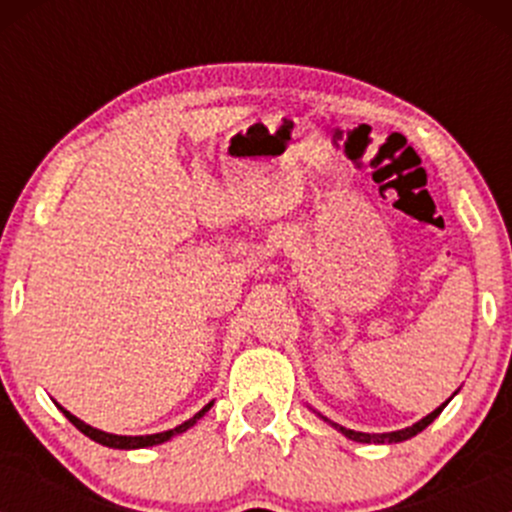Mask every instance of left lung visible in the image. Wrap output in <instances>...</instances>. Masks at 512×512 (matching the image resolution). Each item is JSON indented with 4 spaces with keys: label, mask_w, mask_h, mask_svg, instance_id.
<instances>
[{
    "label": "left lung",
    "mask_w": 512,
    "mask_h": 512,
    "mask_svg": "<svg viewBox=\"0 0 512 512\" xmlns=\"http://www.w3.org/2000/svg\"><path fill=\"white\" fill-rule=\"evenodd\" d=\"M448 401H451V399H448ZM448 401H446V404H448ZM446 404H441L436 411H431L428 416H423L421 421L414 423V426L401 428V431H391V433H361V431H352V428L339 426V423H332V421H329V423H332L337 431H342L344 436L352 438V441H359V443H401V441H409V438H414L416 433H421L423 428L428 426V423H433V418L441 414L443 406H446ZM324 421H327V418H324Z\"/></svg>",
    "instance_id": "1"
}]
</instances>
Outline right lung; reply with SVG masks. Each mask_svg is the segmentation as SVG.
Wrapping results in <instances>:
<instances>
[{
    "label": "right lung",
    "instance_id": "add662e5",
    "mask_svg": "<svg viewBox=\"0 0 512 512\" xmlns=\"http://www.w3.org/2000/svg\"><path fill=\"white\" fill-rule=\"evenodd\" d=\"M210 406H213V401H210L208 406H203V409H200L193 418H188V421H185V423H180V426L170 428V431H163V433H151V436H116V433L98 431V428L89 426V423H84V421H81V418H76L74 414H69V411L61 409V406H59V409L64 411V416L69 418V421L74 423V426L79 428V431L84 433V436H89L91 441L101 443V446H108V448H126V451H128V448H148V446H158V443L170 441V438H173V436H178V433L188 431L190 426H195V421H198V418H203L205 411H210Z\"/></svg>",
    "mask_w": 512,
    "mask_h": 512
}]
</instances>
